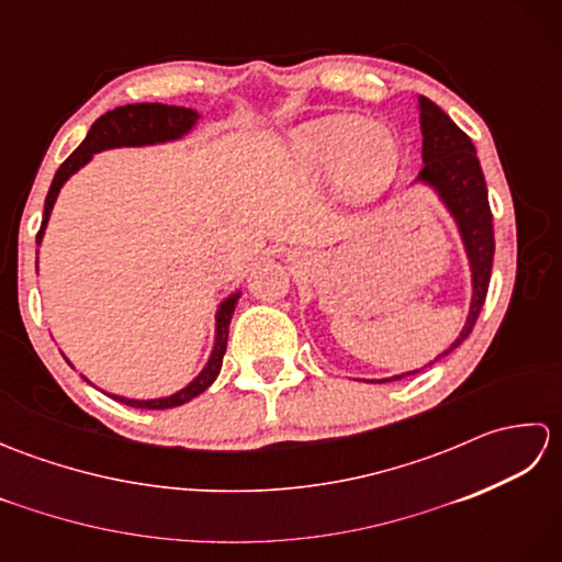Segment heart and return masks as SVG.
<instances>
[{"label": "heart", "instance_id": "obj_1", "mask_svg": "<svg viewBox=\"0 0 562 562\" xmlns=\"http://www.w3.org/2000/svg\"><path fill=\"white\" fill-rule=\"evenodd\" d=\"M290 154L308 176H336L340 198L350 205L379 198L398 171V142L391 130L348 113L296 127Z\"/></svg>", "mask_w": 562, "mask_h": 562}]
</instances>
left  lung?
<instances>
[{"label": "left lung", "mask_w": 562, "mask_h": 562, "mask_svg": "<svg viewBox=\"0 0 562 562\" xmlns=\"http://www.w3.org/2000/svg\"><path fill=\"white\" fill-rule=\"evenodd\" d=\"M420 130H423V161L425 166L417 173L415 181L425 183L435 190L439 200L459 226L461 241L469 256L471 266V308L469 318L449 348L435 357L432 362L425 367H432L441 357H447L451 350L469 338L475 321H479L481 308L485 304L487 284H491V270H493V256H495V234H493V212L487 205V188L485 176L481 169V161L475 157V147L471 137L451 121V117L439 109L437 103L420 97ZM425 367L413 369V372L393 374L389 379H376L379 384L386 381H398L405 376H413L423 372ZM374 381V379H372Z\"/></svg>", "instance_id": "8db88e82"}]
</instances>
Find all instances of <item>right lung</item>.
I'll return each instance as SVG.
<instances>
[{"label":"right lung","instance_id":"1","mask_svg":"<svg viewBox=\"0 0 562 562\" xmlns=\"http://www.w3.org/2000/svg\"><path fill=\"white\" fill-rule=\"evenodd\" d=\"M198 117H200V113L193 109H183V105H164V103H127V105H121V109L101 115L99 121L91 125V130L87 133V137H83L81 145L71 151L69 159L57 169L53 183H50V190H47L41 232H38V236H35V244L43 241L47 220H50L53 205L59 195V190H63V186L67 183V178L71 173H77L81 166H87L93 154H99L103 149H115V147H147V145H161V142L181 139L183 135H188L190 130L195 127ZM238 296H241V292H234L220 304L217 316H214V348H212L210 360L205 367H202V372L193 381H190L186 389L176 391L173 396L151 398V401L111 396V393L109 396L125 403V405H133V408H147V411L176 408V405H183L190 398L200 396L202 391L212 386V381L217 379L220 369H222V360L226 352V338H229V324H232Z\"/></svg>","mask_w":562,"mask_h":562}]
</instances>
